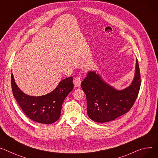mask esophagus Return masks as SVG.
<instances>
[{
    "label": "esophagus",
    "mask_w": 158,
    "mask_h": 158,
    "mask_svg": "<svg viewBox=\"0 0 158 158\" xmlns=\"http://www.w3.org/2000/svg\"><path fill=\"white\" fill-rule=\"evenodd\" d=\"M75 87H79L81 85V78L80 77H77L74 79V81H73Z\"/></svg>",
    "instance_id": "1"
}]
</instances>
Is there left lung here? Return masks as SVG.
Listing matches in <instances>:
<instances>
[{"label":"left lung","mask_w":158,"mask_h":158,"mask_svg":"<svg viewBox=\"0 0 158 158\" xmlns=\"http://www.w3.org/2000/svg\"><path fill=\"white\" fill-rule=\"evenodd\" d=\"M140 83L137 60L132 84L122 91L114 89L106 84L95 72H89L81 84L86 95L88 117L94 122L104 123L127 113L137 98Z\"/></svg>","instance_id":"1"}]
</instances>
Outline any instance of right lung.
I'll return each mask as SVG.
<instances>
[{
	"mask_svg": "<svg viewBox=\"0 0 158 158\" xmlns=\"http://www.w3.org/2000/svg\"><path fill=\"white\" fill-rule=\"evenodd\" d=\"M73 77L60 81L52 92L41 96H31L23 93L14 81L11 74L12 94L26 115L33 121L44 124H51L60 117L62 103L73 90Z\"/></svg>",
	"mask_w": 158,
	"mask_h": 158,
	"instance_id": "add662e5",
	"label": "right lung"
}]
</instances>
